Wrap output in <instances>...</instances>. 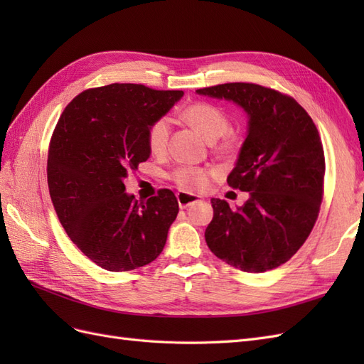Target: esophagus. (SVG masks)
I'll return each instance as SVG.
<instances>
[{
	"label": "esophagus",
	"mask_w": 364,
	"mask_h": 364,
	"mask_svg": "<svg viewBox=\"0 0 364 364\" xmlns=\"http://www.w3.org/2000/svg\"><path fill=\"white\" fill-rule=\"evenodd\" d=\"M176 197H178V203H179L181 209H185V208H188V206H191L197 202H200L199 196L186 193V191H179L178 194H176Z\"/></svg>",
	"instance_id": "1"
}]
</instances>
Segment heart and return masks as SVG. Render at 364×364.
I'll return each mask as SVG.
<instances>
[{
	"label": "heart",
	"mask_w": 364,
	"mask_h": 364,
	"mask_svg": "<svg viewBox=\"0 0 364 364\" xmlns=\"http://www.w3.org/2000/svg\"><path fill=\"white\" fill-rule=\"evenodd\" d=\"M185 121L196 127L208 141H215V150L220 155L234 156L241 147V138L235 132L230 130V119L223 109L211 103H194L185 107L182 112ZM171 132V123L168 117H159L151 121L147 127L146 141L147 147L153 155H162L167 150ZM209 170L199 167H179L173 171V181L181 188L188 191H200L209 182Z\"/></svg>",
	"instance_id": "heart-1"
}]
</instances>
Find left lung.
<instances>
[{
    "label": "left lung",
    "mask_w": 364,
    "mask_h": 364,
    "mask_svg": "<svg viewBox=\"0 0 364 364\" xmlns=\"http://www.w3.org/2000/svg\"><path fill=\"white\" fill-rule=\"evenodd\" d=\"M197 94L234 102L249 117L247 136L228 183L249 193L237 209L211 199L208 247L229 266L262 273L305 243L323 197L325 155L311 117L293 97L255 83H223Z\"/></svg>",
    "instance_id": "left-lung-1"
}]
</instances>
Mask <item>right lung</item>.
Wrapping results in <instances>:
<instances>
[{"label":"right lung","mask_w":364,"mask_h":364,"mask_svg":"<svg viewBox=\"0 0 364 364\" xmlns=\"http://www.w3.org/2000/svg\"><path fill=\"white\" fill-rule=\"evenodd\" d=\"M182 91L112 83L80 92L65 107L48 149L51 202L73 243L97 266L129 272L162 252L179 205L162 188L147 202L124 179L150 156L146 134Z\"/></svg>","instance_id":"add662e5"}]
</instances>
